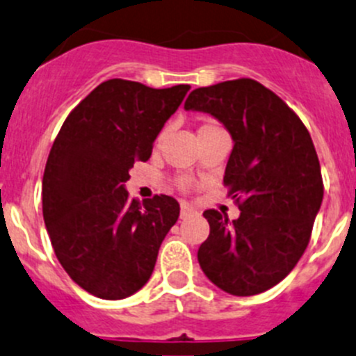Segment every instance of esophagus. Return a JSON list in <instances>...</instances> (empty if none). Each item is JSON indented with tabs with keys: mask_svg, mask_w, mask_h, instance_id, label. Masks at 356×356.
<instances>
[{
	"mask_svg": "<svg viewBox=\"0 0 356 356\" xmlns=\"http://www.w3.org/2000/svg\"><path fill=\"white\" fill-rule=\"evenodd\" d=\"M194 213H197V211H195V208H192L188 202H181V206H180V216H181V218H187V216L194 215Z\"/></svg>",
	"mask_w": 356,
	"mask_h": 356,
	"instance_id": "obj_1",
	"label": "esophagus"
}]
</instances>
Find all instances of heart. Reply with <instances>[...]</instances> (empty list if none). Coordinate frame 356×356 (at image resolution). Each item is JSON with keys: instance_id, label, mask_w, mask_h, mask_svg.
I'll list each match as a JSON object with an SVG mask.
<instances>
[{"instance_id": "heart-1", "label": "heart", "mask_w": 356, "mask_h": 356, "mask_svg": "<svg viewBox=\"0 0 356 356\" xmlns=\"http://www.w3.org/2000/svg\"><path fill=\"white\" fill-rule=\"evenodd\" d=\"M206 125H211V124H206ZM202 127H204V125H202ZM162 138V136H161Z\"/></svg>"}]
</instances>
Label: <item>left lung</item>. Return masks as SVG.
<instances>
[{
    "label": "left lung",
    "instance_id": "1",
    "mask_svg": "<svg viewBox=\"0 0 356 356\" xmlns=\"http://www.w3.org/2000/svg\"><path fill=\"white\" fill-rule=\"evenodd\" d=\"M185 110L209 113L231 134L223 184L241 211L236 220L202 213L209 236L199 246V266L231 296L266 292L299 262L323 201L313 140L300 118L252 79L192 90Z\"/></svg>",
    "mask_w": 356,
    "mask_h": 356
}]
</instances>
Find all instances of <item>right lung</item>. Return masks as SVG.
<instances>
[{
	"label": "right lung",
	"instance_id": "obj_1",
	"mask_svg": "<svg viewBox=\"0 0 356 356\" xmlns=\"http://www.w3.org/2000/svg\"><path fill=\"white\" fill-rule=\"evenodd\" d=\"M191 86L152 89L106 80L64 120L43 172V220L57 260L76 285L118 300L150 280L180 204L129 199L125 181L148 161L155 138Z\"/></svg>",
	"mask_w": 356,
	"mask_h": 356
}]
</instances>
